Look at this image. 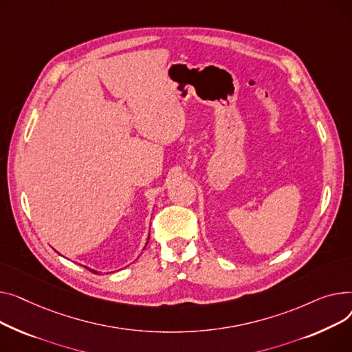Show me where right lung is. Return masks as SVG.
<instances>
[{
	"instance_id": "add662e5",
	"label": "right lung",
	"mask_w": 352,
	"mask_h": 352,
	"mask_svg": "<svg viewBox=\"0 0 352 352\" xmlns=\"http://www.w3.org/2000/svg\"><path fill=\"white\" fill-rule=\"evenodd\" d=\"M148 244V243H146ZM91 272H94V270H91ZM94 273H96V272H94Z\"/></svg>"
}]
</instances>
